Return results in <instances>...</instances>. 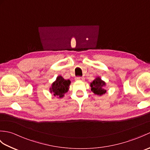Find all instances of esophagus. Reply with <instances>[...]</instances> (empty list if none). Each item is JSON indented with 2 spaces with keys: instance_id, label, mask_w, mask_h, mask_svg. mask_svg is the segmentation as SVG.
Masks as SVG:
<instances>
[{
  "instance_id": "esophagus-1",
  "label": "esophagus",
  "mask_w": 150,
  "mask_h": 150,
  "mask_svg": "<svg viewBox=\"0 0 150 150\" xmlns=\"http://www.w3.org/2000/svg\"><path fill=\"white\" fill-rule=\"evenodd\" d=\"M75 79L77 81H84V78L82 77H77L75 78Z\"/></svg>"
}]
</instances>
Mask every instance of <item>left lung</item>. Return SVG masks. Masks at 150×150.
<instances>
[{
    "mask_svg": "<svg viewBox=\"0 0 150 150\" xmlns=\"http://www.w3.org/2000/svg\"><path fill=\"white\" fill-rule=\"evenodd\" d=\"M105 84V82L98 77L91 83V90L95 94L102 95L106 92V90L104 89Z\"/></svg>",
    "mask_w": 150,
    "mask_h": 150,
    "instance_id": "1",
    "label": "left lung"
}]
</instances>
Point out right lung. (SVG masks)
Instances as JSON below:
<instances>
[{
  "instance_id": "add662e5",
  "label": "right lung",
  "mask_w": 150,
  "mask_h": 150,
  "mask_svg": "<svg viewBox=\"0 0 150 150\" xmlns=\"http://www.w3.org/2000/svg\"><path fill=\"white\" fill-rule=\"evenodd\" d=\"M70 84L69 80H65L61 76L57 77L55 82L52 84V88H50L51 92H53L55 96L62 97L64 94L68 92Z\"/></svg>"
}]
</instances>
